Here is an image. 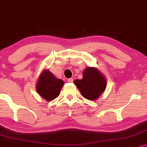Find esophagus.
<instances>
[{
	"instance_id": "esophagus-1",
	"label": "esophagus",
	"mask_w": 147,
	"mask_h": 147,
	"mask_svg": "<svg viewBox=\"0 0 147 147\" xmlns=\"http://www.w3.org/2000/svg\"><path fill=\"white\" fill-rule=\"evenodd\" d=\"M68 81L69 83H72V82H73V79H72V78L68 79Z\"/></svg>"
}]
</instances>
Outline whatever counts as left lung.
<instances>
[{
    "instance_id": "obj_1",
    "label": "left lung",
    "mask_w": 147,
    "mask_h": 147,
    "mask_svg": "<svg viewBox=\"0 0 147 147\" xmlns=\"http://www.w3.org/2000/svg\"><path fill=\"white\" fill-rule=\"evenodd\" d=\"M74 84L81 95L90 100L99 98L107 86L106 78L95 67H87L83 72V78L76 79Z\"/></svg>"
}]
</instances>
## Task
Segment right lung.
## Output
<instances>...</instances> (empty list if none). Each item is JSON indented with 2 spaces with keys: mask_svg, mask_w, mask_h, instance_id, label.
<instances>
[{
  "mask_svg": "<svg viewBox=\"0 0 147 147\" xmlns=\"http://www.w3.org/2000/svg\"><path fill=\"white\" fill-rule=\"evenodd\" d=\"M63 84V81L56 78L49 69H46L39 76L35 88L42 98L51 101L59 96Z\"/></svg>",
  "mask_w": 147,
  "mask_h": 147,
  "instance_id": "right-lung-1",
  "label": "right lung"
}]
</instances>
